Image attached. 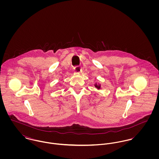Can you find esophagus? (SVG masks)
Returning a JSON list of instances; mask_svg holds the SVG:
<instances>
[{
  "mask_svg": "<svg viewBox=\"0 0 159 159\" xmlns=\"http://www.w3.org/2000/svg\"><path fill=\"white\" fill-rule=\"evenodd\" d=\"M81 68L79 66H75V67H74V71H75V72L79 73V72L81 71Z\"/></svg>",
  "mask_w": 159,
  "mask_h": 159,
  "instance_id": "esophagus-1",
  "label": "esophagus"
}]
</instances>
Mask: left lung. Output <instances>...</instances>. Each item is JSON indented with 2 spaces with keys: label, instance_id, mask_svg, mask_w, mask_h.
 <instances>
[{
  "label": "left lung",
  "instance_id": "1",
  "mask_svg": "<svg viewBox=\"0 0 159 159\" xmlns=\"http://www.w3.org/2000/svg\"><path fill=\"white\" fill-rule=\"evenodd\" d=\"M95 88H97V89H100V86H99V85L98 86L97 84H95Z\"/></svg>",
  "mask_w": 159,
  "mask_h": 159
}]
</instances>
